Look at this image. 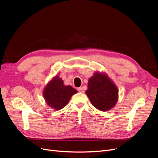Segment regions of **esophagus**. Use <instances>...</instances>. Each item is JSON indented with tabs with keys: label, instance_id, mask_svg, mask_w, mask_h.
I'll use <instances>...</instances> for the list:
<instances>
[{
	"label": "esophagus",
	"instance_id": "obj_1",
	"mask_svg": "<svg viewBox=\"0 0 158 158\" xmlns=\"http://www.w3.org/2000/svg\"><path fill=\"white\" fill-rule=\"evenodd\" d=\"M78 91L79 92H80V93H83V92H84V90H83V89H82V87L78 88Z\"/></svg>",
	"mask_w": 158,
	"mask_h": 158
}]
</instances>
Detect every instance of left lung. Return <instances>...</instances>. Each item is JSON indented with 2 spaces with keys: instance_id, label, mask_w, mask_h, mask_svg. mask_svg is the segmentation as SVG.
Returning a JSON list of instances; mask_svg holds the SVG:
<instances>
[{
  "instance_id": "obj_1",
  "label": "left lung",
  "mask_w": 158,
  "mask_h": 158,
  "mask_svg": "<svg viewBox=\"0 0 158 158\" xmlns=\"http://www.w3.org/2000/svg\"><path fill=\"white\" fill-rule=\"evenodd\" d=\"M85 94L91 103L102 111H108L113 108L118 98L117 85L106 73L99 71L95 72L89 78Z\"/></svg>"
}]
</instances>
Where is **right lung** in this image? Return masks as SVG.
<instances>
[{"label": "right lung", "instance_id": "obj_1", "mask_svg": "<svg viewBox=\"0 0 158 158\" xmlns=\"http://www.w3.org/2000/svg\"><path fill=\"white\" fill-rule=\"evenodd\" d=\"M77 92L70 85H64L62 78L56 75L45 85L43 95L48 106L58 111L64 107L71 97Z\"/></svg>", "mask_w": 158, "mask_h": 158}]
</instances>
